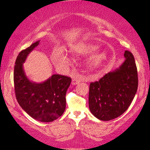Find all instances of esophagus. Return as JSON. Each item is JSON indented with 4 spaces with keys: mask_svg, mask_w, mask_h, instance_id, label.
<instances>
[{
    "mask_svg": "<svg viewBox=\"0 0 150 150\" xmlns=\"http://www.w3.org/2000/svg\"><path fill=\"white\" fill-rule=\"evenodd\" d=\"M80 83V81L77 78H74V79H72L71 80V85H76L77 84H79Z\"/></svg>",
    "mask_w": 150,
    "mask_h": 150,
    "instance_id": "esophagus-1",
    "label": "esophagus"
}]
</instances>
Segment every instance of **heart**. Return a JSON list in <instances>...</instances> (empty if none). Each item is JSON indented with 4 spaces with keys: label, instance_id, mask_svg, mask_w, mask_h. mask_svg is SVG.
<instances>
[{
    "label": "heart",
    "instance_id": "b5f03b06",
    "mask_svg": "<svg viewBox=\"0 0 150 150\" xmlns=\"http://www.w3.org/2000/svg\"><path fill=\"white\" fill-rule=\"evenodd\" d=\"M99 46L90 43H78L69 48V52L74 57L90 55L87 61V67L90 71H97L101 69L109 58V54L104 50H98ZM52 62L59 66H65L68 63L67 54L62 50H55L51 54Z\"/></svg>",
    "mask_w": 150,
    "mask_h": 150
}]
</instances>
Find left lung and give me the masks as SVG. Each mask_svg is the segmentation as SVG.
I'll list each match as a JSON object with an SVG mask.
<instances>
[{"label":"left lung","instance_id":"8db88e82","mask_svg":"<svg viewBox=\"0 0 150 150\" xmlns=\"http://www.w3.org/2000/svg\"><path fill=\"white\" fill-rule=\"evenodd\" d=\"M125 61L99 81L89 86V106L96 118L109 121L128 109L138 88V75L132 52L126 50Z\"/></svg>","mask_w":150,"mask_h":150}]
</instances>
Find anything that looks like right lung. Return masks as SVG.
<instances>
[{
  "instance_id": "right-lung-1",
  "label": "right lung",
  "mask_w": 150,
  "mask_h": 150,
  "mask_svg": "<svg viewBox=\"0 0 150 150\" xmlns=\"http://www.w3.org/2000/svg\"><path fill=\"white\" fill-rule=\"evenodd\" d=\"M39 44L40 41H38L18 55L14 66V88L18 102L26 113L40 122H51L65 111V94L71 79L53 74L42 83L29 80L24 71L23 63Z\"/></svg>"
}]
</instances>
